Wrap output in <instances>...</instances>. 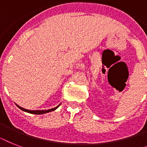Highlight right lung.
<instances>
[{"instance_id": "obj_1", "label": "right lung", "mask_w": 147, "mask_h": 147, "mask_svg": "<svg viewBox=\"0 0 147 147\" xmlns=\"http://www.w3.org/2000/svg\"><path fill=\"white\" fill-rule=\"evenodd\" d=\"M60 105L57 106V107H55V108H51V109H49V110H36V111H31V110L24 109V108H22V107H20V106H18V105H16V106L18 107V108H20L21 110H22V111H25V112H28V113H34V114H43V113H49V112L55 111V110H56L57 108H58L59 106H60Z\"/></svg>"}]
</instances>
